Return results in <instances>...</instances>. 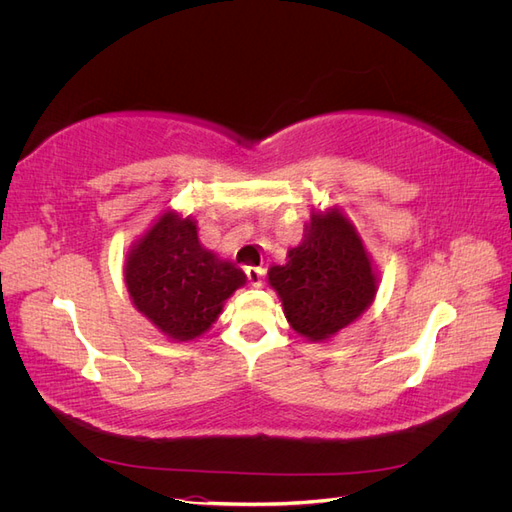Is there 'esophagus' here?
Listing matches in <instances>:
<instances>
[{"mask_svg":"<svg viewBox=\"0 0 512 512\" xmlns=\"http://www.w3.org/2000/svg\"><path fill=\"white\" fill-rule=\"evenodd\" d=\"M247 280H250V284L254 286V288H260L262 286V282H265V269L262 267H247Z\"/></svg>","mask_w":512,"mask_h":512,"instance_id":"esophagus-1","label":"esophagus"}]
</instances>
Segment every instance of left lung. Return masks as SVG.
<instances>
[{"mask_svg": "<svg viewBox=\"0 0 512 512\" xmlns=\"http://www.w3.org/2000/svg\"><path fill=\"white\" fill-rule=\"evenodd\" d=\"M290 327L307 342H327L363 316L378 292V271L342 209L312 211L286 265L269 269Z\"/></svg>", "mask_w": 512, "mask_h": 512, "instance_id": "left-lung-1", "label": "left lung"}]
</instances>
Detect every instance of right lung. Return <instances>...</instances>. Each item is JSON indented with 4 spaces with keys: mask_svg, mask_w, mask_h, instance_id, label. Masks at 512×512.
Masks as SVG:
<instances>
[{
    "mask_svg": "<svg viewBox=\"0 0 512 512\" xmlns=\"http://www.w3.org/2000/svg\"><path fill=\"white\" fill-rule=\"evenodd\" d=\"M123 277L134 307L173 342L207 333L247 280L235 262L205 250L196 220L175 209L158 215L130 247Z\"/></svg>",
    "mask_w": 512,
    "mask_h": 512,
    "instance_id": "add662e5",
    "label": "right lung"
}]
</instances>
